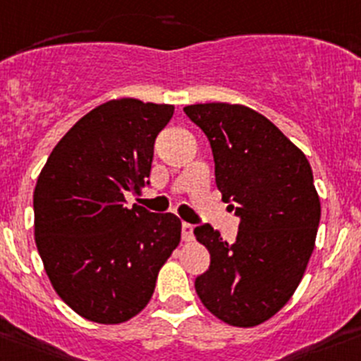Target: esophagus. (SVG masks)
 Here are the masks:
<instances>
[{
	"label": "esophagus",
	"instance_id": "obj_1",
	"mask_svg": "<svg viewBox=\"0 0 361 361\" xmlns=\"http://www.w3.org/2000/svg\"><path fill=\"white\" fill-rule=\"evenodd\" d=\"M193 239H195V235H193V225H191V223L184 221V223H183V241L190 243V241H193Z\"/></svg>",
	"mask_w": 361,
	"mask_h": 361
}]
</instances>
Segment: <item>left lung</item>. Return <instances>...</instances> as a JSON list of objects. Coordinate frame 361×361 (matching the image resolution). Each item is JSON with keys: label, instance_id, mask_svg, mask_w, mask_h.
Instances as JSON below:
<instances>
[{"label": "left lung", "instance_id": "1", "mask_svg": "<svg viewBox=\"0 0 361 361\" xmlns=\"http://www.w3.org/2000/svg\"><path fill=\"white\" fill-rule=\"evenodd\" d=\"M184 113L207 136L216 186L239 218L234 243L209 223L195 238L211 266L195 289L211 314L250 328L280 310L303 278L314 252L321 202L305 154L273 122L239 104L209 102Z\"/></svg>", "mask_w": 361, "mask_h": 361}]
</instances>
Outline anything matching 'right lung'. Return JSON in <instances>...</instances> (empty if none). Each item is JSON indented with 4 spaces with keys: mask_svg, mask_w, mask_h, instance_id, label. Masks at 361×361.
<instances>
[{
    "mask_svg": "<svg viewBox=\"0 0 361 361\" xmlns=\"http://www.w3.org/2000/svg\"><path fill=\"white\" fill-rule=\"evenodd\" d=\"M173 106L120 99L97 106L58 142L33 193L35 241L58 296L81 317L118 324L154 294L180 241L171 212L126 207L149 184L154 142Z\"/></svg>",
    "mask_w": 361,
    "mask_h": 361,
    "instance_id": "add662e5",
    "label": "right lung"
}]
</instances>
